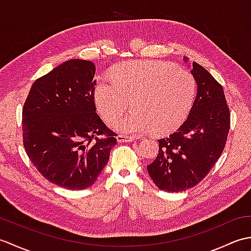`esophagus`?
<instances>
[{
  "label": "esophagus",
  "instance_id": "obj_1",
  "mask_svg": "<svg viewBox=\"0 0 251 251\" xmlns=\"http://www.w3.org/2000/svg\"><path fill=\"white\" fill-rule=\"evenodd\" d=\"M116 140H117V142H131V141L135 140V137L119 135L116 137Z\"/></svg>",
  "mask_w": 251,
  "mask_h": 251
}]
</instances>
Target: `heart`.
Masks as SVG:
<instances>
[{
  "mask_svg": "<svg viewBox=\"0 0 251 251\" xmlns=\"http://www.w3.org/2000/svg\"><path fill=\"white\" fill-rule=\"evenodd\" d=\"M101 78L95 87V103L105 122L122 115L132 101L134 111L111 124L125 135L152 132L167 135L190 115L196 97V81L167 62L129 61Z\"/></svg>",
  "mask_w": 251,
  "mask_h": 251,
  "instance_id": "heart-1",
  "label": "heart"
}]
</instances>
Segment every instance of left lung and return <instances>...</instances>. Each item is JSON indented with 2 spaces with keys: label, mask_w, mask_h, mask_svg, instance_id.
<instances>
[{
  "label": "left lung",
  "mask_w": 251,
  "mask_h": 251,
  "mask_svg": "<svg viewBox=\"0 0 251 251\" xmlns=\"http://www.w3.org/2000/svg\"><path fill=\"white\" fill-rule=\"evenodd\" d=\"M183 60L188 62V57ZM197 93L188 119L168 138L158 140L155 161L148 172L158 189L181 192L206 177L225 149L230 129V110L225 92L215 77L192 62Z\"/></svg>",
  "instance_id": "8db88e82"
}]
</instances>
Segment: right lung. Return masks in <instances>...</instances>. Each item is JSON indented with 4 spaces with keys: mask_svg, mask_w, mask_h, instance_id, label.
<instances>
[{
    "mask_svg": "<svg viewBox=\"0 0 251 251\" xmlns=\"http://www.w3.org/2000/svg\"><path fill=\"white\" fill-rule=\"evenodd\" d=\"M95 73L92 61H65L36 79L24 105L26 154L43 177L68 190L92 186L116 143L96 113Z\"/></svg>",
    "mask_w": 251,
    "mask_h": 251,
    "instance_id": "1",
    "label": "right lung"
}]
</instances>
